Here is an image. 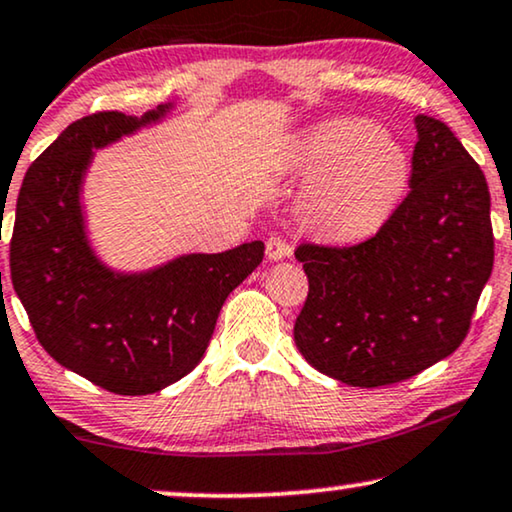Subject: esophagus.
I'll return each mask as SVG.
<instances>
[{
	"label": "esophagus",
	"mask_w": 512,
	"mask_h": 512,
	"mask_svg": "<svg viewBox=\"0 0 512 512\" xmlns=\"http://www.w3.org/2000/svg\"><path fill=\"white\" fill-rule=\"evenodd\" d=\"M291 254V244L287 237L282 235H270L268 242H265V256L270 258V261H282V258H287Z\"/></svg>",
	"instance_id": "esophagus-1"
}]
</instances>
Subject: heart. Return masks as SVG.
Here are the masks:
<instances>
[{
  "mask_svg": "<svg viewBox=\"0 0 512 512\" xmlns=\"http://www.w3.org/2000/svg\"><path fill=\"white\" fill-rule=\"evenodd\" d=\"M301 162L313 171L327 169L305 195V216L336 240L376 230L395 209L409 178L402 145L355 117L317 124L305 138Z\"/></svg>",
  "mask_w": 512,
  "mask_h": 512,
  "instance_id": "obj_1",
  "label": "heart"
}]
</instances>
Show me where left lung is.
Segmentation results:
<instances>
[{
	"label": "left lung",
	"instance_id": "obj_1",
	"mask_svg": "<svg viewBox=\"0 0 512 512\" xmlns=\"http://www.w3.org/2000/svg\"><path fill=\"white\" fill-rule=\"evenodd\" d=\"M414 122L409 192L376 235L350 247L296 249L308 275L296 348L348 386L407 381L454 353L494 268L480 164L440 119Z\"/></svg>",
	"mask_w": 512,
	"mask_h": 512
}]
</instances>
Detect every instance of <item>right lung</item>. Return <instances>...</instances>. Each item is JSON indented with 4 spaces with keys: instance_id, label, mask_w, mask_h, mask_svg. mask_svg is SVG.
<instances>
[{
    "instance_id": "right-lung-1",
    "label": "right lung",
    "mask_w": 512,
    "mask_h": 512,
    "mask_svg": "<svg viewBox=\"0 0 512 512\" xmlns=\"http://www.w3.org/2000/svg\"><path fill=\"white\" fill-rule=\"evenodd\" d=\"M115 110L72 122L30 164L16 202L11 282L37 341L58 364L115 395H150L190 374L207 353L225 298L263 261V242L188 254L119 275L86 242L79 207L94 148L167 115Z\"/></svg>"
}]
</instances>
